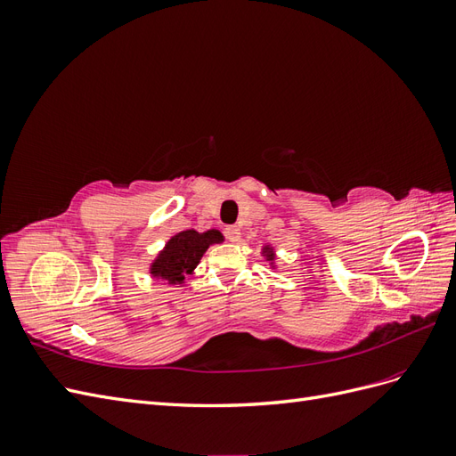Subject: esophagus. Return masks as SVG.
Wrapping results in <instances>:
<instances>
[{"instance_id": "1", "label": "esophagus", "mask_w": 456, "mask_h": 456, "mask_svg": "<svg viewBox=\"0 0 456 456\" xmlns=\"http://www.w3.org/2000/svg\"><path fill=\"white\" fill-rule=\"evenodd\" d=\"M224 233L230 241H240V238H241V232L238 226H226Z\"/></svg>"}]
</instances>
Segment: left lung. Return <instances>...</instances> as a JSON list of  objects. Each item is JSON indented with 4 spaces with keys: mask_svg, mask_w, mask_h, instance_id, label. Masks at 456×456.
Listing matches in <instances>:
<instances>
[{
    "mask_svg": "<svg viewBox=\"0 0 456 456\" xmlns=\"http://www.w3.org/2000/svg\"><path fill=\"white\" fill-rule=\"evenodd\" d=\"M265 253H266V256H268V260H273V251L270 249V247H265Z\"/></svg>",
    "mask_w": 456,
    "mask_h": 456,
    "instance_id": "8db88e82",
    "label": "left lung"
}]
</instances>
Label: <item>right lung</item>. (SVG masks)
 <instances>
[{
    "label": "right lung",
    "mask_w": 456,
    "mask_h": 456,
    "mask_svg": "<svg viewBox=\"0 0 456 456\" xmlns=\"http://www.w3.org/2000/svg\"><path fill=\"white\" fill-rule=\"evenodd\" d=\"M224 241L223 233L218 230H207L203 233L196 230H184L173 236L165 249L151 262L150 273L154 278L169 281L171 285H181L184 275L194 272L200 265L203 253L209 249V245Z\"/></svg>",
    "instance_id": "right-lung-1"
}]
</instances>
